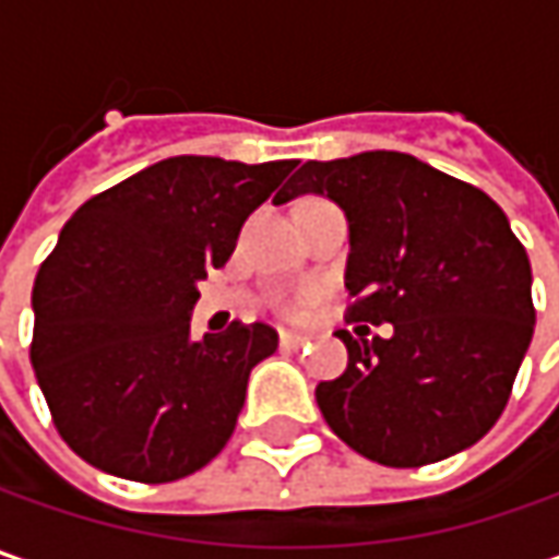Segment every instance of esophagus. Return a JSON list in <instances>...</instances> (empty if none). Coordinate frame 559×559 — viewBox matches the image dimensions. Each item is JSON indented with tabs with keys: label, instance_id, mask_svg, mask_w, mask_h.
Masks as SVG:
<instances>
[{
	"label": "esophagus",
	"instance_id": "obj_1",
	"mask_svg": "<svg viewBox=\"0 0 559 559\" xmlns=\"http://www.w3.org/2000/svg\"><path fill=\"white\" fill-rule=\"evenodd\" d=\"M311 342V335H305V333H292V330H283L280 333V345L283 348H305Z\"/></svg>",
	"mask_w": 559,
	"mask_h": 559
}]
</instances>
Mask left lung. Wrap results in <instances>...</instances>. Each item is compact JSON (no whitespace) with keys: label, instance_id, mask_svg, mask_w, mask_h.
<instances>
[{"label":"left lung","instance_id":"left-lung-1","mask_svg":"<svg viewBox=\"0 0 559 559\" xmlns=\"http://www.w3.org/2000/svg\"><path fill=\"white\" fill-rule=\"evenodd\" d=\"M323 195L348 217V370L317 385L338 439L382 466L476 444L501 417L535 330L532 267L507 214L476 186L404 152L308 162L273 204Z\"/></svg>","mask_w":559,"mask_h":559}]
</instances>
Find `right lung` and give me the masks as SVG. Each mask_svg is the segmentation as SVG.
Masks as SVG:
<instances>
[{"label":"right lung","mask_w":559,"mask_h":559,"mask_svg":"<svg viewBox=\"0 0 559 559\" xmlns=\"http://www.w3.org/2000/svg\"><path fill=\"white\" fill-rule=\"evenodd\" d=\"M295 162L177 155L76 207L33 286L31 360L71 451L133 483H174L236 429L267 323L192 335L199 283Z\"/></svg>","instance_id":"right-lung-1"}]
</instances>
